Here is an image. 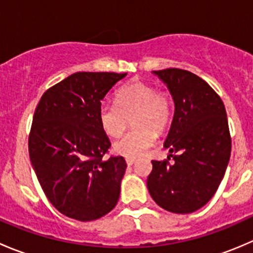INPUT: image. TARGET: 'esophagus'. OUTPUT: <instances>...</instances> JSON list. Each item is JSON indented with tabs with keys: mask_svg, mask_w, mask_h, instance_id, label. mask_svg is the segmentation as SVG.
Instances as JSON below:
<instances>
[{
	"mask_svg": "<svg viewBox=\"0 0 253 253\" xmlns=\"http://www.w3.org/2000/svg\"><path fill=\"white\" fill-rule=\"evenodd\" d=\"M134 162H136V158H126V164L127 165H132Z\"/></svg>",
	"mask_w": 253,
	"mask_h": 253,
	"instance_id": "34e87169",
	"label": "esophagus"
}]
</instances>
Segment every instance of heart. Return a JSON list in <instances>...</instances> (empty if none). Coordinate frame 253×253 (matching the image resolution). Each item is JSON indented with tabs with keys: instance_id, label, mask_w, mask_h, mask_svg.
<instances>
[{
	"instance_id": "heart-1",
	"label": "heart",
	"mask_w": 253,
	"mask_h": 253,
	"mask_svg": "<svg viewBox=\"0 0 253 253\" xmlns=\"http://www.w3.org/2000/svg\"><path fill=\"white\" fill-rule=\"evenodd\" d=\"M172 116L171 95L142 81L125 84L116 91V103L104 101L98 110L99 124L111 137L120 136L132 117L133 128L114 143V152L127 158L138 157L152 147L157 132L165 131Z\"/></svg>"
}]
</instances>
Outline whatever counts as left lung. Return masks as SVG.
<instances>
[{"label":"left lung","mask_w":253,"mask_h":253,"mask_svg":"<svg viewBox=\"0 0 253 253\" xmlns=\"http://www.w3.org/2000/svg\"><path fill=\"white\" fill-rule=\"evenodd\" d=\"M154 73L167 83L175 103L164 143L174 162L169 163V157L152 160L147 187L154 202L165 211L192 213L213 197L230 159L225 106L215 90L192 72L167 68Z\"/></svg>","instance_id":"8db88e82"}]
</instances>
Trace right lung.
I'll return each instance as SVG.
<instances>
[{
    "mask_svg": "<svg viewBox=\"0 0 253 253\" xmlns=\"http://www.w3.org/2000/svg\"><path fill=\"white\" fill-rule=\"evenodd\" d=\"M127 73L77 72L48 88L33 117L28 148L40 186L60 213L81 221L114 209L126 171L111 147L98 110L112 86Z\"/></svg>",
    "mask_w": 253,
    "mask_h": 253,
    "instance_id": "right-lung-1",
    "label": "right lung"
}]
</instances>
